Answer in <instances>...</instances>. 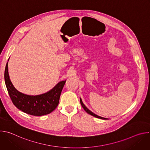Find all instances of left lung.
Instances as JSON below:
<instances>
[{
    "label": "left lung",
    "instance_id": "left-lung-1",
    "mask_svg": "<svg viewBox=\"0 0 150 150\" xmlns=\"http://www.w3.org/2000/svg\"><path fill=\"white\" fill-rule=\"evenodd\" d=\"M80 103H81V104L82 107L83 108V109L85 110V111L87 113L90 114V115H91V116H94V117H97V118L101 119H104V120H105V119H107V118H104V117H103L99 116H98V115H97L94 114V113H93L91 111H90V110L87 108V107L84 105V104L83 103V102H82V101L81 98H80Z\"/></svg>",
    "mask_w": 150,
    "mask_h": 150
}]
</instances>
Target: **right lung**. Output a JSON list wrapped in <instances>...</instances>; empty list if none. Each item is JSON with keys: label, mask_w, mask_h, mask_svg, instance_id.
Instances as JSON below:
<instances>
[{"label": "right lung", "mask_w": 150, "mask_h": 150, "mask_svg": "<svg viewBox=\"0 0 150 150\" xmlns=\"http://www.w3.org/2000/svg\"><path fill=\"white\" fill-rule=\"evenodd\" d=\"M5 82L11 99L18 109L30 115L41 116L50 113L57 108L66 80L60 81L44 94L37 96L25 94L18 91L11 81L8 62L5 70Z\"/></svg>", "instance_id": "1"}]
</instances>
